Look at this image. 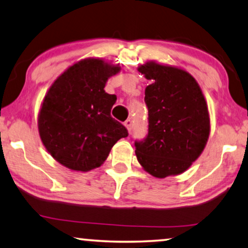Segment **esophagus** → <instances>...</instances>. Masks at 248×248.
Returning <instances> with one entry per match:
<instances>
[{"label": "esophagus", "mask_w": 248, "mask_h": 248, "mask_svg": "<svg viewBox=\"0 0 248 248\" xmlns=\"http://www.w3.org/2000/svg\"><path fill=\"white\" fill-rule=\"evenodd\" d=\"M124 125H125V128L128 129V131L131 132V130H132V120L131 119L125 120L124 121Z\"/></svg>", "instance_id": "obj_1"}]
</instances>
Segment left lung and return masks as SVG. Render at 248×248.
Instances as JSON below:
<instances>
[{
	"label": "left lung",
	"instance_id": "8db88e82",
	"mask_svg": "<svg viewBox=\"0 0 248 248\" xmlns=\"http://www.w3.org/2000/svg\"><path fill=\"white\" fill-rule=\"evenodd\" d=\"M138 71L150 80L145 90L148 135L136 141V156L156 178L186 171L201 156L210 131L201 87L183 69L150 61Z\"/></svg>",
	"mask_w": 248,
	"mask_h": 248
}]
</instances>
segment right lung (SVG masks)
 <instances>
[{
    "instance_id": "add662e5",
    "label": "right lung",
    "mask_w": 248,
    "mask_h": 248,
    "mask_svg": "<svg viewBox=\"0 0 248 248\" xmlns=\"http://www.w3.org/2000/svg\"><path fill=\"white\" fill-rule=\"evenodd\" d=\"M120 66L89 58L70 66L54 81L43 99L39 134L55 160L77 171H89L105 162L128 130L111 117L117 97L105 91Z\"/></svg>"
}]
</instances>
